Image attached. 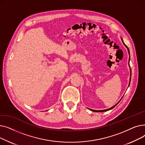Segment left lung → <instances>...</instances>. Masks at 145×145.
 Masks as SVG:
<instances>
[{
  "label": "left lung",
  "instance_id": "1",
  "mask_svg": "<svg viewBox=\"0 0 145 145\" xmlns=\"http://www.w3.org/2000/svg\"><path fill=\"white\" fill-rule=\"evenodd\" d=\"M121 41H122V42H123V44L125 46V47L127 48V51H128V53H129V55H130V52H129V48H127V46L125 44V43L123 42V39L122 38H121ZM129 60H130V57H129V67H130V65H129ZM130 71H131V74H130V80H129V86H128V87L129 86V85H130V83H131V68H130ZM122 97L121 98V99H122ZM121 99L116 104V105H114L113 106H112V107H111V108H109V109H105V110H93V109H90L91 111H93V112H106V111H108V110H111V109H112L113 108H115V106L120 102V101H121Z\"/></svg>",
  "mask_w": 145,
  "mask_h": 145
}]
</instances>
